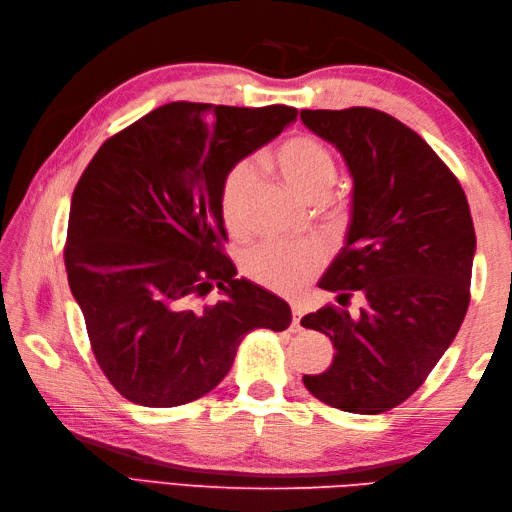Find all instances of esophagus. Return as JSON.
Returning a JSON list of instances; mask_svg holds the SVG:
<instances>
[{
  "label": "esophagus",
  "instance_id": "obj_1",
  "mask_svg": "<svg viewBox=\"0 0 512 512\" xmlns=\"http://www.w3.org/2000/svg\"><path fill=\"white\" fill-rule=\"evenodd\" d=\"M301 317H303V308L292 303V330H301Z\"/></svg>",
  "mask_w": 512,
  "mask_h": 512
}]
</instances>
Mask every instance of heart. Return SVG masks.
Returning a JSON list of instances; mask_svg holds the SVG:
<instances>
[{
  "label": "heart",
  "instance_id": "heart-1",
  "mask_svg": "<svg viewBox=\"0 0 512 512\" xmlns=\"http://www.w3.org/2000/svg\"><path fill=\"white\" fill-rule=\"evenodd\" d=\"M275 167L288 187L303 200H323L336 182V162L321 140L312 136H292L275 151ZM255 184V169L242 162L224 178L220 206L224 224L231 233H244L246 202ZM323 248L317 242L279 244L270 242L244 257V273L281 295H297L323 266Z\"/></svg>",
  "mask_w": 512,
  "mask_h": 512
}]
</instances>
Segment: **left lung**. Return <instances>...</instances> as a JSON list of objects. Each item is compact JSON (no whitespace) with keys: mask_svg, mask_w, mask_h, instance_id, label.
<instances>
[{"mask_svg":"<svg viewBox=\"0 0 512 512\" xmlns=\"http://www.w3.org/2000/svg\"><path fill=\"white\" fill-rule=\"evenodd\" d=\"M301 121L341 151L354 184L345 246L319 288L341 306L352 290L365 299L358 317L325 306L301 319L336 350L303 385L341 411L383 413L424 383L466 317L471 209L451 169L394 116L350 107L301 110Z\"/></svg>","mask_w":512,"mask_h":512,"instance_id":"left-lung-1","label":"left lung"}]
</instances>
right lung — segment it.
I'll use <instances>...</instances> for the list:
<instances>
[{
  "label": "right lung",
  "instance_id": "right-lung-1",
  "mask_svg": "<svg viewBox=\"0 0 512 512\" xmlns=\"http://www.w3.org/2000/svg\"><path fill=\"white\" fill-rule=\"evenodd\" d=\"M297 121L288 105L169 103L96 151L70 204L65 270L96 363L127 400L178 407L222 383L248 332L288 303L222 253L224 178ZM213 283L225 297L197 299Z\"/></svg>",
  "mask_w": 512,
  "mask_h": 512
}]
</instances>
